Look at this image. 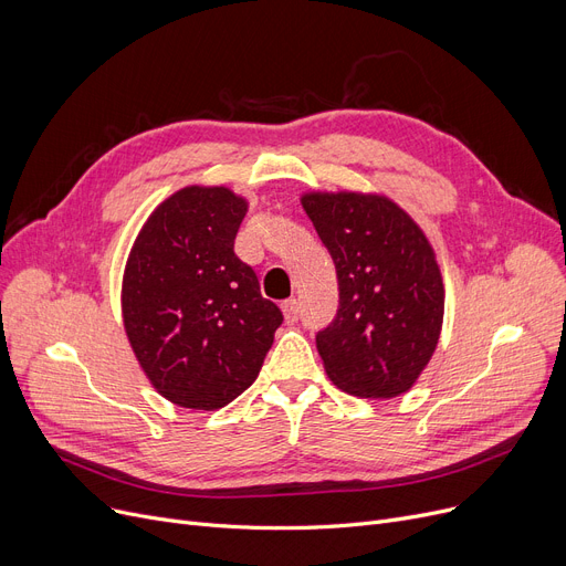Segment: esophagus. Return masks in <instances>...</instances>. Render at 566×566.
Returning <instances> with one entry per match:
<instances>
[{"label":"esophagus","mask_w":566,"mask_h":566,"mask_svg":"<svg viewBox=\"0 0 566 566\" xmlns=\"http://www.w3.org/2000/svg\"><path fill=\"white\" fill-rule=\"evenodd\" d=\"M282 312H284V318H286L289 323L298 321V316H301V303L295 301V298H289V301L282 303Z\"/></svg>","instance_id":"esophagus-1"}]
</instances>
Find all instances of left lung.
Returning a JSON list of instances; mask_svg holds the SVG:
<instances>
[{
  "label": "left lung",
  "mask_w": 566,
  "mask_h": 566,
  "mask_svg": "<svg viewBox=\"0 0 566 566\" xmlns=\"http://www.w3.org/2000/svg\"><path fill=\"white\" fill-rule=\"evenodd\" d=\"M305 211L328 248L339 310L316 333L331 380L348 395L406 392L436 350L444 291L422 229L397 203L371 195H305Z\"/></svg>",
  "instance_id": "obj_1"
}]
</instances>
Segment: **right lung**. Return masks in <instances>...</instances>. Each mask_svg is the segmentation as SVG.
I'll return each mask as SVG.
<instances>
[{"label": "right lung", "instance_id": "obj_1", "mask_svg": "<svg viewBox=\"0 0 566 566\" xmlns=\"http://www.w3.org/2000/svg\"><path fill=\"white\" fill-rule=\"evenodd\" d=\"M248 211L227 188H184L142 227L124 275V325L169 401L216 410L245 392L273 346L282 310L233 252Z\"/></svg>", "mask_w": 566, "mask_h": 566}]
</instances>
